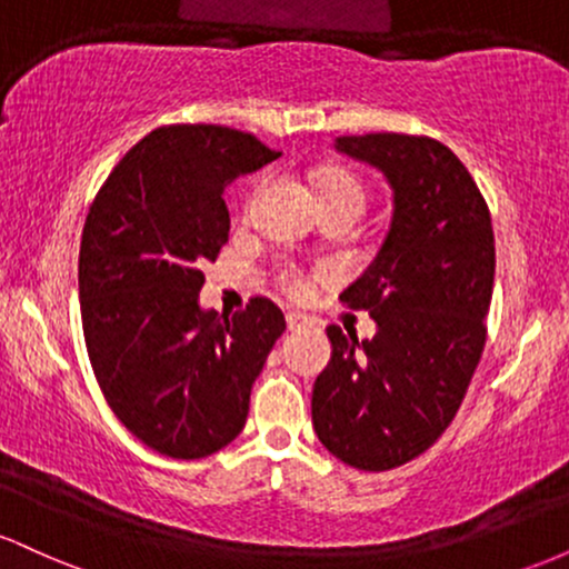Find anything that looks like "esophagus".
I'll return each instance as SVG.
<instances>
[{"label": "esophagus", "mask_w": 569, "mask_h": 569, "mask_svg": "<svg viewBox=\"0 0 569 569\" xmlns=\"http://www.w3.org/2000/svg\"><path fill=\"white\" fill-rule=\"evenodd\" d=\"M286 326H289V331H299L307 326V318L299 316V312H289V316H286Z\"/></svg>", "instance_id": "1"}]
</instances>
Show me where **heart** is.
<instances>
[{"label":"heart","mask_w":569,"mask_h":569,"mask_svg":"<svg viewBox=\"0 0 569 569\" xmlns=\"http://www.w3.org/2000/svg\"><path fill=\"white\" fill-rule=\"evenodd\" d=\"M316 184H318V198H321V200H335V198L363 200L361 184H358V181L345 171H323L321 176H318ZM283 286L291 293H302L305 291V278L297 276V272H286Z\"/></svg>","instance_id":"heart-1"}]
</instances>
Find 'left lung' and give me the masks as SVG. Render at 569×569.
<instances>
[{
	"mask_svg": "<svg viewBox=\"0 0 569 569\" xmlns=\"http://www.w3.org/2000/svg\"><path fill=\"white\" fill-rule=\"evenodd\" d=\"M331 147L385 173L393 217L342 302L377 331L329 326L331 361L312 385V428L358 471H390L447 430L485 350L495 234L468 168L426 136H342Z\"/></svg>",
	"mask_w": 569,
	"mask_h": 569,
	"instance_id": "left-lung-1",
	"label": "left lung"
}]
</instances>
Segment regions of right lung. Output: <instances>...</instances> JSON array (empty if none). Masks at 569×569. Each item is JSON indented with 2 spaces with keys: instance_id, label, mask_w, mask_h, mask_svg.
<instances>
[{
  "instance_id": "obj_1",
  "label": "right lung",
  "mask_w": 569,
  "mask_h": 569,
  "mask_svg": "<svg viewBox=\"0 0 569 569\" xmlns=\"http://www.w3.org/2000/svg\"><path fill=\"white\" fill-rule=\"evenodd\" d=\"M280 152L221 126L152 130L114 166L84 219L80 310L96 380L136 439L176 460L227 447L286 318L270 299L200 305V267L230 234L221 194Z\"/></svg>"
}]
</instances>
